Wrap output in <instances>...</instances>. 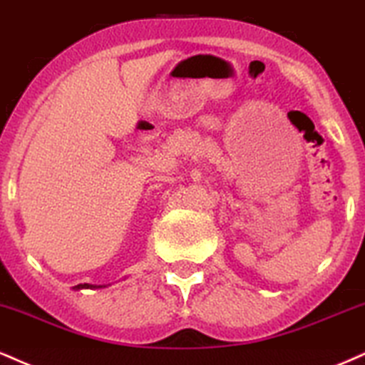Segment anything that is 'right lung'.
Here are the masks:
<instances>
[{
	"instance_id": "add662e5",
	"label": "right lung",
	"mask_w": 365,
	"mask_h": 365,
	"mask_svg": "<svg viewBox=\"0 0 365 365\" xmlns=\"http://www.w3.org/2000/svg\"><path fill=\"white\" fill-rule=\"evenodd\" d=\"M73 289H76V290H80V289H97V287L96 285H90V284H80V285L73 287Z\"/></svg>"
}]
</instances>
